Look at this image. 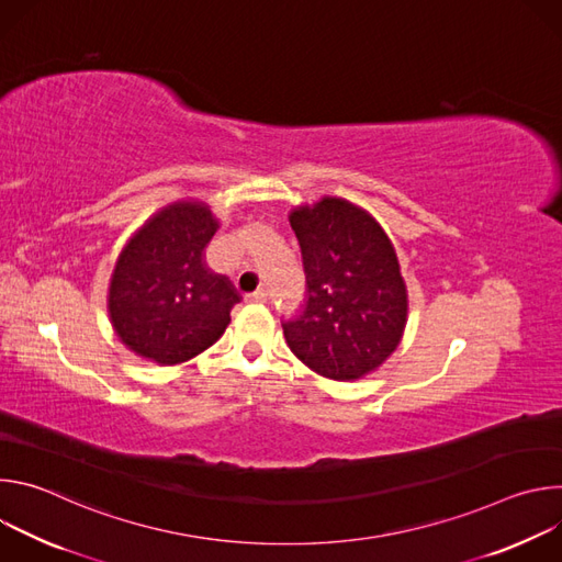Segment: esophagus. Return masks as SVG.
Masks as SVG:
<instances>
[{
    "label": "esophagus",
    "instance_id": "esophagus-1",
    "mask_svg": "<svg viewBox=\"0 0 562 562\" xmlns=\"http://www.w3.org/2000/svg\"><path fill=\"white\" fill-rule=\"evenodd\" d=\"M247 302H267V293L265 291H256V293L247 295Z\"/></svg>",
    "mask_w": 562,
    "mask_h": 562
}]
</instances>
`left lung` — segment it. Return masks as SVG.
Listing matches in <instances>:
<instances>
[{
	"instance_id": "8db88e82",
	"label": "left lung",
	"mask_w": 562,
	"mask_h": 562,
	"mask_svg": "<svg viewBox=\"0 0 562 562\" xmlns=\"http://www.w3.org/2000/svg\"><path fill=\"white\" fill-rule=\"evenodd\" d=\"M302 249L306 306L282 325L289 349L329 380L375 371L407 327V284L384 228L362 206L325 195L289 213Z\"/></svg>"
}]
</instances>
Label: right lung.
<instances>
[{"instance_id": "1", "label": "right lung", "mask_w": 562, "mask_h": 562, "mask_svg": "<svg viewBox=\"0 0 562 562\" xmlns=\"http://www.w3.org/2000/svg\"><path fill=\"white\" fill-rule=\"evenodd\" d=\"M217 228L206 202L178 200L128 237L106 297L111 327L128 351L173 367L222 338L239 295L202 256Z\"/></svg>"}]
</instances>
